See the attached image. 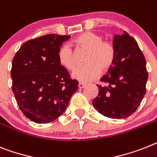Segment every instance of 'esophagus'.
Segmentation results:
<instances>
[{"instance_id":"obj_1","label":"esophagus","mask_w":157,"mask_h":157,"mask_svg":"<svg viewBox=\"0 0 157 157\" xmlns=\"http://www.w3.org/2000/svg\"><path fill=\"white\" fill-rule=\"evenodd\" d=\"M85 86H86L85 83H82V82H79V83H78V88H80V89H82V88H84Z\"/></svg>"}]
</instances>
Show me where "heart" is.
I'll return each instance as SVG.
<instances>
[{
  "mask_svg": "<svg viewBox=\"0 0 157 157\" xmlns=\"http://www.w3.org/2000/svg\"><path fill=\"white\" fill-rule=\"evenodd\" d=\"M78 48L87 50L85 63L72 73V78L78 81L87 82L98 75L100 71H109L115 59L114 47L109 41L103 40V36L98 33L87 32L82 33L74 40ZM58 60L60 65L71 71L75 67V54L68 44H63L58 51Z\"/></svg>",
  "mask_w": 157,
  "mask_h": 157,
  "instance_id": "1",
  "label": "heart"
}]
</instances>
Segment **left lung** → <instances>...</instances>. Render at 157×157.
I'll return each mask as SVG.
<instances>
[{
    "mask_svg": "<svg viewBox=\"0 0 157 157\" xmlns=\"http://www.w3.org/2000/svg\"><path fill=\"white\" fill-rule=\"evenodd\" d=\"M115 59L107 75L101 78L98 94L92 104L98 113L113 119L129 117L146 93L148 72L142 52L126 32L113 36ZM98 86V85H97Z\"/></svg>",
    "mask_w": 157,
    "mask_h": 157,
    "instance_id": "1",
    "label": "left lung"
}]
</instances>
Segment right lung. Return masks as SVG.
<instances>
[{"label": "right lung", "mask_w": 157, "mask_h": 157, "mask_svg": "<svg viewBox=\"0 0 157 157\" xmlns=\"http://www.w3.org/2000/svg\"><path fill=\"white\" fill-rule=\"evenodd\" d=\"M70 36L48 34L25 42L12 63V90L19 108L36 123H49L64 113L78 82L58 60Z\"/></svg>", "instance_id": "obj_1"}]
</instances>
